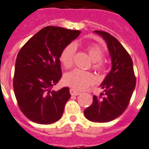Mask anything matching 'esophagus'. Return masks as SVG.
I'll use <instances>...</instances> for the list:
<instances>
[{
  "label": "esophagus",
  "mask_w": 149,
  "mask_h": 149,
  "mask_svg": "<svg viewBox=\"0 0 149 149\" xmlns=\"http://www.w3.org/2000/svg\"><path fill=\"white\" fill-rule=\"evenodd\" d=\"M70 93H71V95H80V92L79 91H77L76 90H74V89L73 88H71L70 89Z\"/></svg>",
  "instance_id": "1"
}]
</instances>
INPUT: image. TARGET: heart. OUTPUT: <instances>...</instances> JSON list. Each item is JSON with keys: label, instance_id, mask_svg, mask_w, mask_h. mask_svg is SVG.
<instances>
[{"label": "heart", "instance_id": "1", "mask_svg": "<svg viewBox=\"0 0 149 149\" xmlns=\"http://www.w3.org/2000/svg\"><path fill=\"white\" fill-rule=\"evenodd\" d=\"M85 51L88 54L89 58L92 61L91 68L98 73H104L107 69V64L103 59L104 51L99 45L96 44L87 45ZM74 53V46L70 44L64 47L59 56V61L65 68H70L73 64V56ZM65 84L72 88L81 91L86 87L91 85L95 81L93 74L88 71H81L79 70H74L65 74Z\"/></svg>", "mask_w": 149, "mask_h": 149}]
</instances>
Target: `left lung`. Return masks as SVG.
Masks as SVG:
<instances>
[{
  "instance_id": "obj_1",
  "label": "left lung",
  "mask_w": 149,
  "mask_h": 149,
  "mask_svg": "<svg viewBox=\"0 0 149 149\" xmlns=\"http://www.w3.org/2000/svg\"><path fill=\"white\" fill-rule=\"evenodd\" d=\"M105 40L112 68L101 84L104 93L93 96L91 106L84 110L87 119L94 122H108L117 118L128 107L136 84L133 62L122 44L102 31H95Z\"/></svg>"
}]
</instances>
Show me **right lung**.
Wrapping results in <instances>:
<instances>
[{"mask_svg":"<svg viewBox=\"0 0 149 149\" xmlns=\"http://www.w3.org/2000/svg\"><path fill=\"white\" fill-rule=\"evenodd\" d=\"M80 31L47 26L21 47L17 56L13 88L18 106L31 122L48 125L60 119L71 95L68 87H52L62 73L59 56Z\"/></svg>","mask_w":149,"mask_h":149,"instance_id":"1","label":"right lung"}]
</instances>
